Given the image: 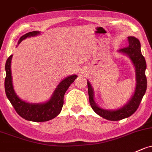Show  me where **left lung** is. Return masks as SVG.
<instances>
[{"mask_svg":"<svg viewBox=\"0 0 152 152\" xmlns=\"http://www.w3.org/2000/svg\"><path fill=\"white\" fill-rule=\"evenodd\" d=\"M128 46L126 48H121L120 52L125 53L130 57L133 61L135 68L136 74V87L135 93L132 96L126 105L124 106L121 109L115 111L106 110L98 107L94 102V91L91 85L88 82V91L89 102L91 108L94 112L99 116L102 117L106 120L117 121L122 120L131 116L138 108L143 96H144L147 87V80H146L145 71L146 69V63L144 57L142 55L141 51V43L139 40L135 37H128Z\"/></svg>","mask_w":152,"mask_h":152,"instance_id":"obj_1","label":"left lung"}]
</instances>
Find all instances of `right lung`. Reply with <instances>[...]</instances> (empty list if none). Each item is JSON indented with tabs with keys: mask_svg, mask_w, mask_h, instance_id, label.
<instances>
[{
	"mask_svg": "<svg viewBox=\"0 0 152 152\" xmlns=\"http://www.w3.org/2000/svg\"><path fill=\"white\" fill-rule=\"evenodd\" d=\"M40 32L32 31L25 34L19 39L18 44L22 40L31 36L38 35ZM12 55L8 58L6 62V78H5V91L9 100L14 107V109L19 116L24 120L32 122H45L56 117L62 109L64 104V96L69 88V86L77 77V75H71L63 80L55 90L50 100L44 104H29L22 101L17 96L13 88L11 80V61Z\"/></svg>",
	"mask_w": 152,
	"mask_h": 152,
	"instance_id": "right-lung-1",
	"label": "right lung"
}]
</instances>
